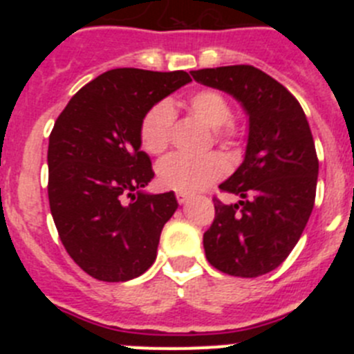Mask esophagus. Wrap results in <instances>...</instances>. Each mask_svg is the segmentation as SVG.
Masks as SVG:
<instances>
[{
	"instance_id": "obj_1",
	"label": "esophagus",
	"mask_w": 354,
	"mask_h": 354,
	"mask_svg": "<svg viewBox=\"0 0 354 354\" xmlns=\"http://www.w3.org/2000/svg\"><path fill=\"white\" fill-rule=\"evenodd\" d=\"M192 198V195H187V193H177V200H179V204H186L187 200Z\"/></svg>"
}]
</instances>
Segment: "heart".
Returning <instances> with one entry per match:
<instances>
[{"label":"heart","mask_w":354,"mask_h":354,"mask_svg":"<svg viewBox=\"0 0 354 354\" xmlns=\"http://www.w3.org/2000/svg\"><path fill=\"white\" fill-rule=\"evenodd\" d=\"M187 108L205 126L214 129L218 142H228L234 136V127L228 124L232 111L228 101L216 90H200L187 99ZM174 109L168 102L152 106L140 124V142L149 154H161L170 143ZM227 171V162L221 156L207 154L202 158L168 156L158 165V180L162 187L180 193H195L218 180Z\"/></svg>","instance_id":"1"}]
</instances>
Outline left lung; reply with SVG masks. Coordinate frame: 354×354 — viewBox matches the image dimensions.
Segmentation results:
<instances>
[{
  "label": "left lung",
  "mask_w": 354,
  "mask_h": 354,
  "mask_svg": "<svg viewBox=\"0 0 354 354\" xmlns=\"http://www.w3.org/2000/svg\"><path fill=\"white\" fill-rule=\"evenodd\" d=\"M192 76L232 95L248 117L245 159L220 184L241 200H214L205 257L232 277H261L286 261L314 209L319 161L310 126L292 93L252 65L200 68Z\"/></svg>",
  "instance_id": "1"
}]
</instances>
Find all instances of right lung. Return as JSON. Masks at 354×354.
Here are the masks:
<instances>
[{"label":"right lung","mask_w":354,"mask_h":354,"mask_svg":"<svg viewBox=\"0 0 354 354\" xmlns=\"http://www.w3.org/2000/svg\"><path fill=\"white\" fill-rule=\"evenodd\" d=\"M192 81L184 71L113 68L72 97L49 136V205L60 239L81 270L127 282L158 255L159 236L179 204L154 179L140 124L152 106Z\"/></svg>","instance_id":"obj_1"}]
</instances>
